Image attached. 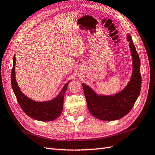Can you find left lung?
<instances>
[{
    "mask_svg": "<svg viewBox=\"0 0 155 155\" xmlns=\"http://www.w3.org/2000/svg\"><path fill=\"white\" fill-rule=\"evenodd\" d=\"M127 36L133 61L132 75L127 87L114 95L100 96L88 85L82 84L90 113L103 121H114L127 115L140 94L142 78L139 56L131 36L127 34Z\"/></svg>",
    "mask_w": 155,
    "mask_h": 155,
    "instance_id": "8db88e82",
    "label": "left lung"
}]
</instances>
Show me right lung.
Returning a JSON list of instances; mask_svg holds the SVG:
<instances>
[{
    "instance_id": "obj_1",
    "label": "right lung",
    "mask_w": 155,
    "mask_h": 155,
    "mask_svg": "<svg viewBox=\"0 0 155 155\" xmlns=\"http://www.w3.org/2000/svg\"><path fill=\"white\" fill-rule=\"evenodd\" d=\"M16 57H13V66L11 71V85L17 101L27 116L41 121H51L58 117L62 113L64 96L69 82L66 83L56 98L50 101L38 102L34 101L22 93L17 84L15 78Z\"/></svg>"
}]
</instances>
